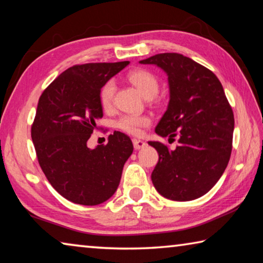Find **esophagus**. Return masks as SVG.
I'll use <instances>...</instances> for the list:
<instances>
[{"mask_svg":"<svg viewBox=\"0 0 263 263\" xmlns=\"http://www.w3.org/2000/svg\"><path fill=\"white\" fill-rule=\"evenodd\" d=\"M132 143H133V147H135L136 149H140V148L146 146V143H145V141H143V140H140V139H133Z\"/></svg>","mask_w":263,"mask_h":263,"instance_id":"esophagus-1","label":"esophagus"}]
</instances>
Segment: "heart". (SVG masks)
I'll return each instance as SVG.
<instances>
[{
	"instance_id": "heart-1",
	"label": "heart",
	"mask_w": 263,
	"mask_h": 263,
	"mask_svg": "<svg viewBox=\"0 0 263 263\" xmlns=\"http://www.w3.org/2000/svg\"><path fill=\"white\" fill-rule=\"evenodd\" d=\"M127 79L146 98H152L157 96L159 91V81L153 72L146 69H136L127 73ZM115 79H109L104 83L101 92H99V102L105 111H109L114 106L116 95ZM151 124V118L146 115H124L116 122V127L128 135L138 136L141 133V128Z\"/></svg>"
}]
</instances>
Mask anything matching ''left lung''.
Instances as JSON below:
<instances>
[{"mask_svg":"<svg viewBox=\"0 0 263 263\" xmlns=\"http://www.w3.org/2000/svg\"><path fill=\"white\" fill-rule=\"evenodd\" d=\"M141 64H156L168 76L170 102L156 132L176 140L171 149L148 141L159 154L151 174L156 190L174 201L206 194L226 170L232 153L234 115L218 77L181 53H158Z\"/></svg>","mask_w":263,"mask_h":263,"instance_id":"obj_1","label":"left lung"}]
</instances>
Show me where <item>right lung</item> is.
I'll use <instances>...</instances> for the list:
<instances>
[{"instance_id": "add662e5", "label": "right lung", "mask_w": 263, "mask_h": 263, "mask_svg": "<svg viewBox=\"0 0 263 263\" xmlns=\"http://www.w3.org/2000/svg\"><path fill=\"white\" fill-rule=\"evenodd\" d=\"M130 62L76 64L42 92L31 139L48 181L62 197L85 206L110 199L133 152L130 137L119 131L106 145L87 147L103 109L99 92L106 81Z\"/></svg>"}]
</instances>
